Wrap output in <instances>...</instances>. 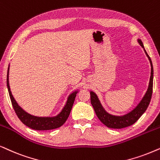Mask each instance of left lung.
Here are the masks:
<instances>
[{
  "label": "left lung",
  "instance_id": "1",
  "mask_svg": "<svg viewBox=\"0 0 160 160\" xmlns=\"http://www.w3.org/2000/svg\"><path fill=\"white\" fill-rule=\"evenodd\" d=\"M138 42L140 46L143 48V50L146 53V56L148 57L151 64V76L148 83V88L145 93V94L139 103L133 108L131 111H129L126 114L117 116V115L110 114L102 106L101 102L97 95V93L93 91H90L91 94V103L92 105L94 111L97 114L98 118L102 121L106 127L112 129H122L124 127L131 126L133 123L137 121L140 116L146 111L148 105H149L151 98L152 95L153 90V79H154V69H153L152 61L151 60L149 55L146 52L145 50L143 44L140 39H138Z\"/></svg>",
  "mask_w": 160,
  "mask_h": 160
}]
</instances>
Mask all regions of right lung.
Masks as SVG:
<instances>
[{"instance_id": "right-lung-1", "label": "right lung", "mask_w": 160, "mask_h": 160, "mask_svg": "<svg viewBox=\"0 0 160 160\" xmlns=\"http://www.w3.org/2000/svg\"><path fill=\"white\" fill-rule=\"evenodd\" d=\"M8 75H9V65L8 67L7 71V78H6V84H7V88L9 93V97L12 101V106L15 111L16 114L18 115L20 120L26 125L27 127L33 129L34 130H50V129H57L62 126L67 120L70 112L73 106L74 99H75L77 93H78L79 89H76L70 93L68 96L67 102H66L62 110L59 112L56 116H33L28 113L25 111L24 109L19 105V104L14 99L12 95V91L10 89L9 81H8Z\"/></svg>"}]
</instances>
